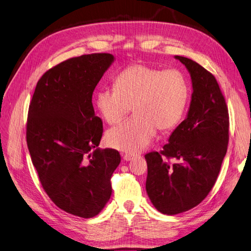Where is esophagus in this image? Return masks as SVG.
Here are the masks:
<instances>
[{
	"mask_svg": "<svg viewBox=\"0 0 251 251\" xmlns=\"http://www.w3.org/2000/svg\"><path fill=\"white\" fill-rule=\"evenodd\" d=\"M135 157V155H132V154H123V159L125 161H130L132 160Z\"/></svg>",
	"mask_w": 251,
	"mask_h": 251,
	"instance_id": "obj_1",
	"label": "esophagus"
}]
</instances>
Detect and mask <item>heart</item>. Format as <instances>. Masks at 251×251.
Instances as JSON below:
<instances>
[{"label": "heart", "mask_w": 251, "mask_h": 251, "mask_svg": "<svg viewBox=\"0 0 251 251\" xmlns=\"http://www.w3.org/2000/svg\"><path fill=\"white\" fill-rule=\"evenodd\" d=\"M114 89H102L96 106L109 125L119 124L132 110L135 116L106 134L109 147L136 154L150 145L156 134L177 126L186 110L190 87L185 74L144 63L132 64L121 71Z\"/></svg>", "instance_id": "1"}]
</instances>
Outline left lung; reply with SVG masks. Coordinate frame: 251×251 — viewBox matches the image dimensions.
Listing matches in <instances>:
<instances>
[{"label":"left lung","instance_id":"left-lung-1","mask_svg":"<svg viewBox=\"0 0 251 251\" xmlns=\"http://www.w3.org/2000/svg\"><path fill=\"white\" fill-rule=\"evenodd\" d=\"M175 58L186 66L192 80L188 115L161 151L145 155L147 193L166 215L186 212L206 199L226 154L229 127L227 105L215 76L188 58Z\"/></svg>","mask_w":251,"mask_h":251}]
</instances>
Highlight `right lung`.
Listing matches in <instances>:
<instances>
[{"instance_id":"right-lung-1","label":"right lung","mask_w":251,"mask_h":251,"mask_svg":"<svg viewBox=\"0 0 251 251\" xmlns=\"http://www.w3.org/2000/svg\"><path fill=\"white\" fill-rule=\"evenodd\" d=\"M113 62V54L101 52L55 65L37 82L27 113L26 145L44 191L55 206L81 218L104 208L121 161L117 150L97 148L103 126L92 103Z\"/></svg>"}]
</instances>
